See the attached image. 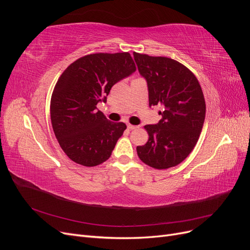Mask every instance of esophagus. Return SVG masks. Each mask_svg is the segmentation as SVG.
I'll return each instance as SVG.
<instances>
[{
    "instance_id": "esophagus-1",
    "label": "esophagus",
    "mask_w": 250,
    "mask_h": 250,
    "mask_svg": "<svg viewBox=\"0 0 250 250\" xmlns=\"http://www.w3.org/2000/svg\"><path fill=\"white\" fill-rule=\"evenodd\" d=\"M127 128H128V129H129V130H133V129H137V128H139V126L128 124V125H127Z\"/></svg>"
}]
</instances>
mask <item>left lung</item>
Here are the masks:
<instances>
[{
	"instance_id": "left-lung-1",
	"label": "left lung",
	"mask_w": 250,
	"mask_h": 250,
	"mask_svg": "<svg viewBox=\"0 0 250 250\" xmlns=\"http://www.w3.org/2000/svg\"><path fill=\"white\" fill-rule=\"evenodd\" d=\"M142 76L147 80L149 106L163 107L162 120L146 125L149 139L138 146L140 160L154 169L175 167L192 152L206 118V101L195 75L186 65L164 56L133 52Z\"/></svg>"
}]
</instances>
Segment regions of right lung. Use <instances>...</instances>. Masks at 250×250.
Segmentation results:
<instances>
[{
  "mask_svg": "<svg viewBox=\"0 0 250 250\" xmlns=\"http://www.w3.org/2000/svg\"><path fill=\"white\" fill-rule=\"evenodd\" d=\"M135 70L128 52L95 53L75 60L60 75L51 97V122L70 160L94 167L110 157L126 125L110 122L97 104L106 102L112 85Z\"/></svg>",
  "mask_w": 250,
  "mask_h": 250,
  "instance_id": "add662e5",
  "label": "right lung"
}]
</instances>
